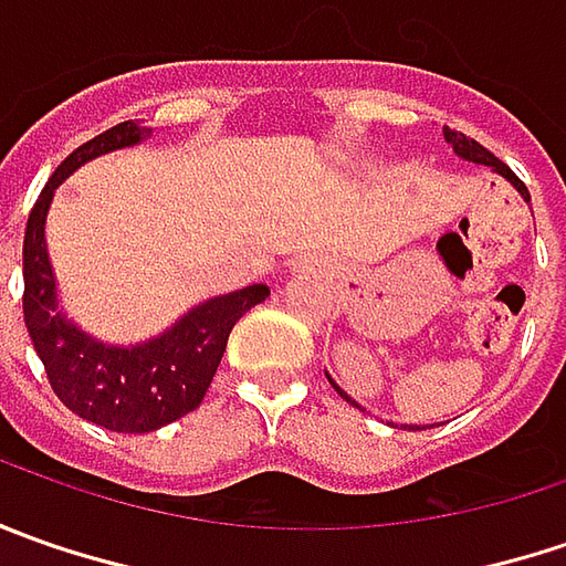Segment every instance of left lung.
I'll use <instances>...</instances> for the list:
<instances>
[{"instance_id":"8db88e82","label":"left lung","mask_w":566,"mask_h":566,"mask_svg":"<svg viewBox=\"0 0 566 566\" xmlns=\"http://www.w3.org/2000/svg\"><path fill=\"white\" fill-rule=\"evenodd\" d=\"M444 142L453 147V154H457V157H463V160H469V164L491 166V169H494L497 176H504V179H507V182H511V186L516 188L520 195H523V201H530V188L523 186V182H520V176H516V172H513L507 164H501V160H497V157L491 154L489 147H482L479 142H472V138H467L463 132H453V128H444ZM327 380L334 384V390H337L343 400L349 402V406H356V409H361L359 402L353 400V397H349V394H346L343 387H337V380L331 378V375H327ZM361 412H365V409H361ZM409 431H419V428H412V424H409Z\"/></svg>"}]
</instances>
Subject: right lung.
I'll list each match as a JSON object with an SVG mask.
<instances>
[{
	"label": "right lung",
	"mask_w": 566,
	"mask_h": 566,
	"mask_svg": "<svg viewBox=\"0 0 566 566\" xmlns=\"http://www.w3.org/2000/svg\"><path fill=\"white\" fill-rule=\"evenodd\" d=\"M147 135L150 128H142L138 122H119L72 150L40 191L24 229V324L50 387L81 419L122 434L157 431L198 409L227 353L229 331L271 295L264 283H254L207 298L160 337L135 346L99 343L62 315L46 251V213L55 188L77 166L109 150L135 147Z\"/></svg>",
	"instance_id": "right-lung-1"
}]
</instances>
